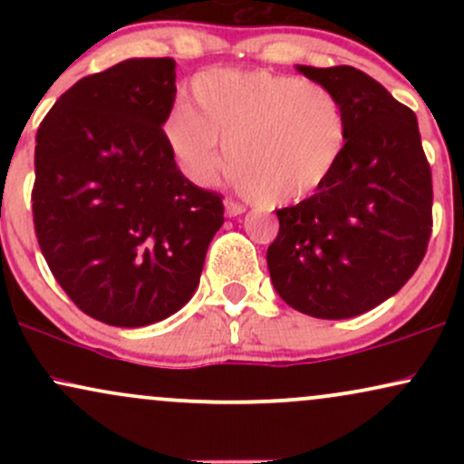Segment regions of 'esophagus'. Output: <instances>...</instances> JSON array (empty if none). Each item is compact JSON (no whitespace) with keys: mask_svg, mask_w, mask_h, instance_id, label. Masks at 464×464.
Masks as SVG:
<instances>
[{"mask_svg":"<svg viewBox=\"0 0 464 464\" xmlns=\"http://www.w3.org/2000/svg\"><path fill=\"white\" fill-rule=\"evenodd\" d=\"M244 205H239V202H236V200H225V214L228 216V218H236V216H242L244 214Z\"/></svg>","mask_w":464,"mask_h":464,"instance_id":"1","label":"esophagus"}]
</instances>
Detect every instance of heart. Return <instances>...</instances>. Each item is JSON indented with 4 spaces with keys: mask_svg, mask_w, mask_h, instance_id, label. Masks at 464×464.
I'll list each match as a JSON object with an SVG mask.
<instances>
[{
    "mask_svg": "<svg viewBox=\"0 0 464 464\" xmlns=\"http://www.w3.org/2000/svg\"><path fill=\"white\" fill-rule=\"evenodd\" d=\"M191 100L196 109L174 106L165 137L198 185L214 183L228 159L239 189L266 205H285L321 189L347 150L340 98L301 76L211 69L194 78Z\"/></svg>",
    "mask_w": 464,
    "mask_h": 464,
    "instance_id": "b5f03b06",
    "label": "heart"
}]
</instances>
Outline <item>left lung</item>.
Returning a JSON list of instances; mask_svg holds the SVG:
<instances>
[{
  "label": "left lung",
  "mask_w": 464,
  "mask_h": 464,
  "mask_svg": "<svg viewBox=\"0 0 464 464\" xmlns=\"http://www.w3.org/2000/svg\"><path fill=\"white\" fill-rule=\"evenodd\" d=\"M332 89L349 140L327 183L276 209L270 279L287 305L314 318L358 316L397 295L432 236V169L417 115L377 80L349 65L296 67Z\"/></svg>",
  "instance_id": "8db88e82"
}]
</instances>
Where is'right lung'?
Returning <instances> with one entry per match:
<instances>
[{
  "instance_id": "right-lung-1",
  "label": "right lung",
  "mask_w": 464,
  "mask_h": 464,
  "mask_svg": "<svg viewBox=\"0 0 464 464\" xmlns=\"http://www.w3.org/2000/svg\"><path fill=\"white\" fill-rule=\"evenodd\" d=\"M172 58L78 80L36 130L32 216L52 275L95 321L146 327L191 299L225 222L216 191L177 168L163 124Z\"/></svg>"
}]
</instances>
